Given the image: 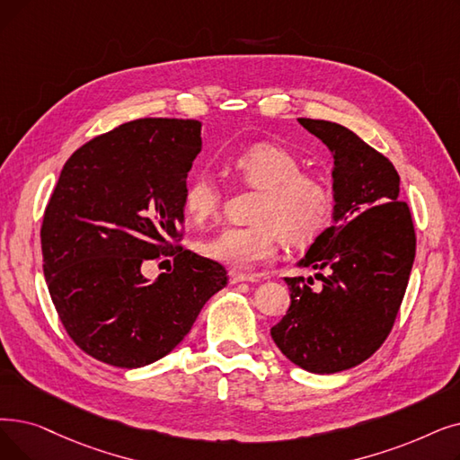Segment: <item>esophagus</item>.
Listing matches in <instances>:
<instances>
[{
    "label": "esophagus",
    "instance_id": "esophagus-1",
    "mask_svg": "<svg viewBox=\"0 0 460 460\" xmlns=\"http://www.w3.org/2000/svg\"><path fill=\"white\" fill-rule=\"evenodd\" d=\"M241 282H255V276L231 270V272H229V284H241Z\"/></svg>",
    "mask_w": 460,
    "mask_h": 460
}]
</instances>
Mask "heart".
<instances>
[{
  "mask_svg": "<svg viewBox=\"0 0 460 460\" xmlns=\"http://www.w3.org/2000/svg\"><path fill=\"white\" fill-rule=\"evenodd\" d=\"M233 169L250 186L263 190L253 226L226 227L201 244L205 257L238 270H252L276 257L279 236L286 243L310 241L327 222L332 195L323 178L301 172V162L276 143H255L238 152ZM222 207V190L214 176L199 172L184 190V208L205 222Z\"/></svg>",
  "mask_w": 460,
  "mask_h": 460,
  "instance_id": "obj_1",
  "label": "heart"
}]
</instances>
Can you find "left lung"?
<instances>
[{
    "mask_svg": "<svg viewBox=\"0 0 460 460\" xmlns=\"http://www.w3.org/2000/svg\"><path fill=\"white\" fill-rule=\"evenodd\" d=\"M298 122L334 159L332 224L296 263L323 270L314 274L323 284L286 278L291 305L270 336L293 365L334 374L367 361L391 332L415 259V231L408 205L398 201L401 176L385 155L341 124Z\"/></svg>",
    "mask_w": 460,
    "mask_h": 460,
    "instance_id": "1",
    "label": "left lung"
}]
</instances>
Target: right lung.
I'll return each mask as SVG.
<instances>
[{"label":"right lung","mask_w":460,"mask_h":460,"mask_svg":"<svg viewBox=\"0 0 460 460\" xmlns=\"http://www.w3.org/2000/svg\"><path fill=\"white\" fill-rule=\"evenodd\" d=\"M201 122L141 118L92 138L59 172L41 227L43 270L73 342L119 368L171 353L227 272L171 244L184 226L186 178ZM173 257L155 283L146 258Z\"/></svg>","instance_id":"add662e5"}]
</instances>
